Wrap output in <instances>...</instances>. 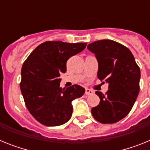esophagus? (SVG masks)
Here are the masks:
<instances>
[{"mask_svg": "<svg viewBox=\"0 0 150 150\" xmlns=\"http://www.w3.org/2000/svg\"><path fill=\"white\" fill-rule=\"evenodd\" d=\"M85 94H86V95H91L93 94V91H91V89H88V88H87V89H86Z\"/></svg>", "mask_w": 150, "mask_h": 150, "instance_id": "obj_1", "label": "esophagus"}]
</instances>
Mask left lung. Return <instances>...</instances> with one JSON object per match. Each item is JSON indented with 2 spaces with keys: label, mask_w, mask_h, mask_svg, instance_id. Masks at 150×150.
I'll use <instances>...</instances> for the list:
<instances>
[{
  "label": "left lung",
  "mask_w": 150,
  "mask_h": 150,
  "mask_svg": "<svg viewBox=\"0 0 150 150\" xmlns=\"http://www.w3.org/2000/svg\"><path fill=\"white\" fill-rule=\"evenodd\" d=\"M87 49L98 59V78L109 83L105 95L95 91L100 103L91 109V114L103 124L116 123L129 113L137 99L140 67L132 52L116 41L100 40L88 44Z\"/></svg>",
  "instance_id": "obj_1"
}]
</instances>
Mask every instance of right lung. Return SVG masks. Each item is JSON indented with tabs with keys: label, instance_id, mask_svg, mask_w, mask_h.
I'll use <instances>...</instances> for the list:
<instances>
[{
	"label": "right lung",
	"instance_id": "1",
	"mask_svg": "<svg viewBox=\"0 0 150 150\" xmlns=\"http://www.w3.org/2000/svg\"><path fill=\"white\" fill-rule=\"evenodd\" d=\"M86 43L46 41L29 55L22 67L20 88L27 109L46 126H58L72 116L71 102L80 98L85 88L79 85L60 87V73L67 71L71 57L83 51Z\"/></svg>",
	"mask_w": 150,
	"mask_h": 150
}]
</instances>
